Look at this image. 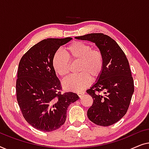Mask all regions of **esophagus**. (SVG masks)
<instances>
[{
	"instance_id": "34e87169",
	"label": "esophagus",
	"mask_w": 149,
	"mask_h": 149,
	"mask_svg": "<svg viewBox=\"0 0 149 149\" xmlns=\"http://www.w3.org/2000/svg\"><path fill=\"white\" fill-rule=\"evenodd\" d=\"M84 93H85L84 91H81V92H79V93H78V94H77V95H78V96H79V97H81V96H82L84 95Z\"/></svg>"
}]
</instances>
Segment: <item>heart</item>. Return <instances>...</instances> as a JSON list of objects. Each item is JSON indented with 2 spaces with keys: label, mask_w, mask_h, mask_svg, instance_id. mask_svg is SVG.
<instances>
[{
  "label": "heart",
  "mask_w": 149,
  "mask_h": 149,
  "mask_svg": "<svg viewBox=\"0 0 149 149\" xmlns=\"http://www.w3.org/2000/svg\"><path fill=\"white\" fill-rule=\"evenodd\" d=\"M66 55L61 51L54 53L52 65L57 75L65 77L70 72V62H79V74L69 77L63 81L66 90L79 92L88 86L91 77L97 79L104 68V56L100 50L92 49L88 44L75 41L65 48Z\"/></svg>",
  "instance_id": "b5f03b06"
}]
</instances>
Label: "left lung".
<instances>
[{"label":"left lung","mask_w":149,"mask_h":149,"mask_svg":"<svg viewBox=\"0 0 149 149\" xmlns=\"http://www.w3.org/2000/svg\"><path fill=\"white\" fill-rule=\"evenodd\" d=\"M75 38L95 43L104 56L101 75L86 91L93 98V105L88 110V117L98 125L114 124L126 113L134 91L126 56L113 39L102 33H88Z\"/></svg>","instance_id":"1"}]
</instances>
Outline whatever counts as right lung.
Listing matches in <instances>:
<instances>
[{
	"instance_id": "right-lung-1",
	"label": "right lung",
	"mask_w": 149,
	"mask_h": 149,
	"mask_svg": "<svg viewBox=\"0 0 149 149\" xmlns=\"http://www.w3.org/2000/svg\"><path fill=\"white\" fill-rule=\"evenodd\" d=\"M72 39L43 40L30 48L19 63L17 100L24 119L38 130L59 128L66 120L68 107L79 99L72 92L61 93V82L52 65L54 53Z\"/></svg>"
}]
</instances>
